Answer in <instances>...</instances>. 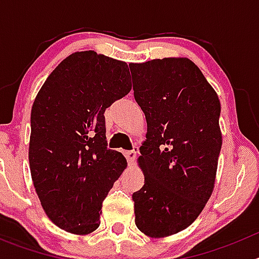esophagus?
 <instances>
[{"instance_id": "esophagus-1", "label": "esophagus", "mask_w": 259, "mask_h": 259, "mask_svg": "<svg viewBox=\"0 0 259 259\" xmlns=\"http://www.w3.org/2000/svg\"><path fill=\"white\" fill-rule=\"evenodd\" d=\"M124 155H125V158H127L128 164H130V166H132L135 162V159H136V152H124Z\"/></svg>"}]
</instances>
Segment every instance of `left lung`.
I'll return each mask as SVG.
<instances>
[{"instance_id":"left-lung-1","label":"left lung","mask_w":259,"mask_h":259,"mask_svg":"<svg viewBox=\"0 0 259 259\" xmlns=\"http://www.w3.org/2000/svg\"><path fill=\"white\" fill-rule=\"evenodd\" d=\"M130 68L148 130L137 158L144 185L132 194L135 223L146 236L161 239L189 227L214 191L221 101L185 57L131 63Z\"/></svg>"}]
</instances>
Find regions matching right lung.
Returning a JSON list of instances; mask_svg holds the SVG:
<instances>
[{"instance_id": "obj_1", "label": "right lung", "mask_w": 259, "mask_h": 259, "mask_svg": "<svg viewBox=\"0 0 259 259\" xmlns=\"http://www.w3.org/2000/svg\"><path fill=\"white\" fill-rule=\"evenodd\" d=\"M123 61L75 52L53 70L32 105L29 170L48 218L74 235L101 223L102 201L127 167L107 149L105 110L131 91Z\"/></svg>"}]
</instances>
